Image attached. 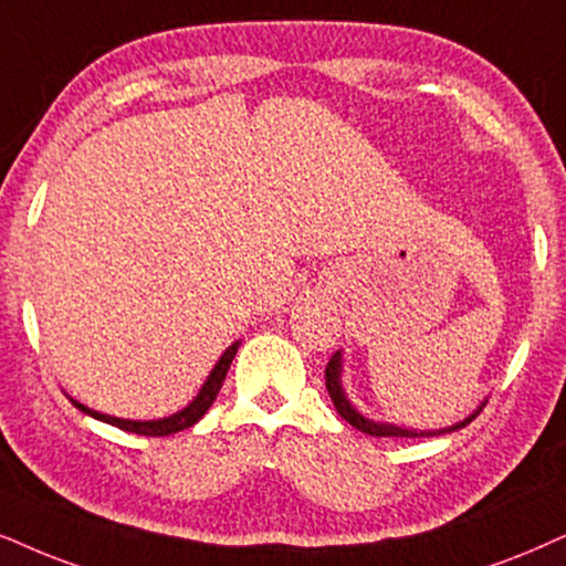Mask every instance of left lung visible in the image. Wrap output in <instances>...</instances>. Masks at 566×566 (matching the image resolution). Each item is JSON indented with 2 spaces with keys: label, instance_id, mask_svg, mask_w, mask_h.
Instances as JSON below:
<instances>
[{
  "label": "left lung",
  "instance_id": "1",
  "mask_svg": "<svg viewBox=\"0 0 566 566\" xmlns=\"http://www.w3.org/2000/svg\"><path fill=\"white\" fill-rule=\"evenodd\" d=\"M342 363H345V357H342V349H336V353L332 355V360H328V366H326L328 397H332L336 412H339L349 426L357 428V431L368 433V436H405V439H415V436H418V439H420V436L452 433V431H460V428H464L468 423H473V420L478 418V415H481V410L485 407V399H483V402L478 405L475 410L468 415V418L460 420V423H454V426L439 428V431H418V428H402V426H395V423H381V420H374V418H368V415H363L347 399L345 386H342V368H345V366H342Z\"/></svg>",
  "mask_w": 566,
  "mask_h": 566
}]
</instances>
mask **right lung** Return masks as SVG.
<instances>
[{
	"label": "right lung",
	"instance_id": "obj_1",
	"mask_svg": "<svg viewBox=\"0 0 566 566\" xmlns=\"http://www.w3.org/2000/svg\"><path fill=\"white\" fill-rule=\"evenodd\" d=\"M238 347L240 342H234L224 349V355L219 357L217 366L211 368L209 378H206L203 386H200V391L196 397H192L190 405H185L182 410L167 415V418H156V420H127V418H114V415H106V412H96L91 410V407H85L83 402H77V399L70 397V402H73L77 410L91 415V418L102 420V423H109V426H117L123 428L127 433H140V436H169V433H180L185 428L196 426L200 418H203L206 410L213 405V399H217L221 384H224V376L227 370H230L234 355H238Z\"/></svg>",
	"mask_w": 566,
	"mask_h": 566
}]
</instances>
